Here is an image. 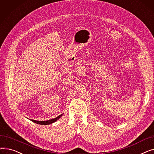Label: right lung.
<instances>
[{
    "label": "right lung",
    "instance_id": "add662e5",
    "mask_svg": "<svg viewBox=\"0 0 154 154\" xmlns=\"http://www.w3.org/2000/svg\"><path fill=\"white\" fill-rule=\"evenodd\" d=\"M62 116V114L60 115L59 116L55 117V119H51V120H46V121H38V120H32V119H30L31 121H32V122H34V123H36V124H40V125H48V124H51L54 122H55V121H57V120H59V119Z\"/></svg>",
    "mask_w": 154,
    "mask_h": 154
}]
</instances>
